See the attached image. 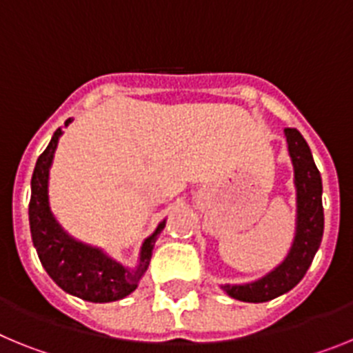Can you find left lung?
Returning a JSON list of instances; mask_svg holds the SVG:
<instances>
[{
    "label": "left lung",
    "mask_w": 353,
    "mask_h": 353,
    "mask_svg": "<svg viewBox=\"0 0 353 353\" xmlns=\"http://www.w3.org/2000/svg\"><path fill=\"white\" fill-rule=\"evenodd\" d=\"M290 155L297 185V235L292 251L276 270L251 285L223 286L230 297L242 302H267L290 292L310 269L323 235L322 176L311 150L297 129H286Z\"/></svg>",
    "instance_id": "8db88e82"
}]
</instances>
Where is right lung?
<instances>
[{
  "label": "right lung",
  "instance_id": "obj_1",
  "mask_svg": "<svg viewBox=\"0 0 353 353\" xmlns=\"http://www.w3.org/2000/svg\"><path fill=\"white\" fill-rule=\"evenodd\" d=\"M68 123L70 118L65 121V125ZM60 136L61 129H58L48 148L40 154L31 176L30 230L33 245L46 272L61 290L88 302L120 301L132 293L139 279L145 276L152 260L154 242L166 221H162L154 235L145 240L136 270L123 269L99 249L88 248L70 239L52 217L48 198L49 166Z\"/></svg>",
  "mask_w": 353,
  "mask_h": 353
}]
</instances>
